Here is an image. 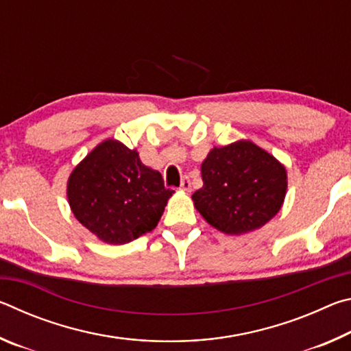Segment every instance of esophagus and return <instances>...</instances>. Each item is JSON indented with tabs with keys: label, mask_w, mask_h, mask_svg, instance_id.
I'll return each instance as SVG.
<instances>
[{
	"label": "esophagus",
	"mask_w": 351,
	"mask_h": 351,
	"mask_svg": "<svg viewBox=\"0 0 351 351\" xmlns=\"http://www.w3.org/2000/svg\"><path fill=\"white\" fill-rule=\"evenodd\" d=\"M190 187H192V184H190V180H189V178H187V176H186V178H182L180 189H181V190H186V192H189Z\"/></svg>",
	"instance_id": "esophagus-1"
}]
</instances>
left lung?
Segmentation results:
<instances>
[{"instance_id": "1", "label": "left lung", "mask_w": 351, "mask_h": 351, "mask_svg": "<svg viewBox=\"0 0 351 351\" xmlns=\"http://www.w3.org/2000/svg\"><path fill=\"white\" fill-rule=\"evenodd\" d=\"M201 175L203 187L192 195L195 207L207 223L229 235L268 223L287 193V170L251 141L213 148Z\"/></svg>"}]
</instances>
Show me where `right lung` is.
Returning a JSON list of instances; mask_svg holds the SVG:
<instances>
[{"instance_id":"right-lung-1","label":"right lung","mask_w":351,"mask_h":351,"mask_svg":"<svg viewBox=\"0 0 351 351\" xmlns=\"http://www.w3.org/2000/svg\"><path fill=\"white\" fill-rule=\"evenodd\" d=\"M171 193L159 171L114 139L94 148L68 181L75 218L110 245L130 243L156 228Z\"/></svg>"}]
</instances>
